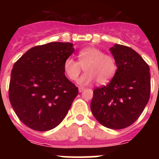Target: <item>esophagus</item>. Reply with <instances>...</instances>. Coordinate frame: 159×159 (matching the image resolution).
<instances>
[{"instance_id": "esophagus-1", "label": "esophagus", "mask_w": 159, "mask_h": 159, "mask_svg": "<svg viewBox=\"0 0 159 159\" xmlns=\"http://www.w3.org/2000/svg\"><path fill=\"white\" fill-rule=\"evenodd\" d=\"M84 89H84V88H83V87H79V88H78V91H79V92H82V91H84Z\"/></svg>"}]
</instances>
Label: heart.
Here are the masks:
<instances>
[{
	"instance_id": "b5f03b06",
	"label": "heart",
	"mask_w": 159,
	"mask_h": 159,
	"mask_svg": "<svg viewBox=\"0 0 159 159\" xmlns=\"http://www.w3.org/2000/svg\"><path fill=\"white\" fill-rule=\"evenodd\" d=\"M84 68L85 73L78 79L81 85H88L94 79L98 84L108 83L116 74L118 65L113 56L105 54L94 47L81 49L78 53V61L68 57L64 62V70L70 80H75Z\"/></svg>"
}]
</instances>
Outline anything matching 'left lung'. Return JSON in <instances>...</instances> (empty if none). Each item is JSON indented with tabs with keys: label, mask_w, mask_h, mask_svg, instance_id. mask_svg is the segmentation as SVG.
<instances>
[{
	"label": "left lung",
	"mask_w": 159,
	"mask_h": 159,
	"mask_svg": "<svg viewBox=\"0 0 159 159\" xmlns=\"http://www.w3.org/2000/svg\"><path fill=\"white\" fill-rule=\"evenodd\" d=\"M118 65L111 81L93 91L91 110L105 127L121 129L139 118L150 98L148 65L131 48L115 44L110 48Z\"/></svg>",
	"instance_id": "obj_1"
}]
</instances>
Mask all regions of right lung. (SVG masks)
Wrapping results in <instances>:
<instances>
[{"label": "right lung", "instance_id": "right-lung-1", "mask_svg": "<svg viewBox=\"0 0 159 159\" xmlns=\"http://www.w3.org/2000/svg\"><path fill=\"white\" fill-rule=\"evenodd\" d=\"M74 51L71 43L51 42L31 48L14 63L9 99L30 129H53L68 114L78 89L65 76L64 62Z\"/></svg>", "mask_w": 159, "mask_h": 159}]
</instances>
